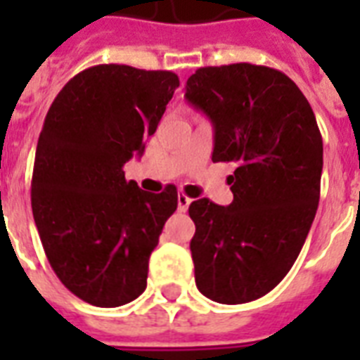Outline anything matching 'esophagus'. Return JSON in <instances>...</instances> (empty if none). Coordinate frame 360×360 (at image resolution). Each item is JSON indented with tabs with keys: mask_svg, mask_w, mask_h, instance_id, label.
I'll use <instances>...</instances> for the list:
<instances>
[{
	"mask_svg": "<svg viewBox=\"0 0 360 360\" xmlns=\"http://www.w3.org/2000/svg\"><path fill=\"white\" fill-rule=\"evenodd\" d=\"M191 203H192V200L186 196V194H179V196H177V209H179L181 213H185Z\"/></svg>",
	"mask_w": 360,
	"mask_h": 360,
	"instance_id": "1",
	"label": "esophagus"
}]
</instances>
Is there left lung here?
<instances>
[{"label": "left lung", "mask_w": 360, "mask_h": 360, "mask_svg": "<svg viewBox=\"0 0 360 360\" xmlns=\"http://www.w3.org/2000/svg\"><path fill=\"white\" fill-rule=\"evenodd\" d=\"M186 101L214 129L213 162H236L228 207L191 203L198 290L211 301H256L290 273L316 217L323 140L295 82L252 63L202 67Z\"/></svg>", "instance_id": "left-lung-1"}]
</instances>
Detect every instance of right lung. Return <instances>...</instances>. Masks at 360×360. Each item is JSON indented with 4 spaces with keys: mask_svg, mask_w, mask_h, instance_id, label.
Here are the masks:
<instances>
[{
    "mask_svg": "<svg viewBox=\"0 0 360 360\" xmlns=\"http://www.w3.org/2000/svg\"><path fill=\"white\" fill-rule=\"evenodd\" d=\"M179 78L95 65L53 98L37 143L31 209L53 273L82 301L114 308L147 285L149 256L177 209V188L140 191L123 166L146 149Z\"/></svg>",
    "mask_w": 360,
    "mask_h": 360,
    "instance_id": "right-lung-1",
    "label": "right lung"
}]
</instances>
